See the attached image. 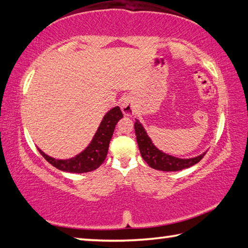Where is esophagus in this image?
<instances>
[{
  "label": "esophagus",
  "mask_w": 248,
  "mask_h": 248,
  "mask_svg": "<svg viewBox=\"0 0 248 248\" xmlns=\"http://www.w3.org/2000/svg\"><path fill=\"white\" fill-rule=\"evenodd\" d=\"M121 110L124 116H131L134 112V106L129 98H124L121 103Z\"/></svg>",
  "instance_id": "1"
}]
</instances>
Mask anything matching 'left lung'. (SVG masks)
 I'll return each mask as SVG.
<instances>
[{
	"mask_svg": "<svg viewBox=\"0 0 248 248\" xmlns=\"http://www.w3.org/2000/svg\"><path fill=\"white\" fill-rule=\"evenodd\" d=\"M134 132H136L137 136V142L141 156L148 163V165L154 170L163 171H177L188 169V167L200 162V159L207 153V151H205L202 154L197 155L195 157L180 158L163 152L162 150L157 149L156 145L153 143L152 139L149 137L148 132H146L143 124L140 123L139 119H136Z\"/></svg>",
	"mask_w": 248,
	"mask_h": 248,
	"instance_id": "8db88e82",
	"label": "left lung"
}]
</instances>
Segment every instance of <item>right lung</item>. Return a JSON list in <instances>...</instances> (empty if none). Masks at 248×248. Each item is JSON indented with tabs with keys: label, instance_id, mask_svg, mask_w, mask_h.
Listing matches in <instances>:
<instances>
[{
	"label": "right lung",
	"instance_id": "obj_1",
	"mask_svg": "<svg viewBox=\"0 0 248 248\" xmlns=\"http://www.w3.org/2000/svg\"><path fill=\"white\" fill-rule=\"evenodd\" d=\"M123 117V112L118 106L107 111L90 144L81 153L73 157L65 159L54 158L49 156L38 148L39 153L46 158V161L60 170L77 174L95 170L103 164L106 158L109 143H110L111 137L114 134L116 124Z\"/></svg>",
	"mask_w": 248,
	"mask_h": 248
}]
</instances>
